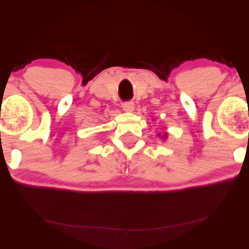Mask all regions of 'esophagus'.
Listing matches in <instances>:
<instances>
[{"instance_id":"1","label":"esophagus","mask_w":249,"mask_h":249,"mask_svg":"<svg viewBox=\"0 0 249 249\" xmlns=\"http://www.w3.org/2000/svg\"><path fill=\"white\" fill-rule=\"evenodd\" d=\"M123 110L126 111V112H132V111L134 110V104L132 102L123 103Z\"/></svg>"}]
</instances>
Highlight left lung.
Returning <instances> with one entry per match:
<instances>
[{
    "mask_svg": "<svg viewBox=\"0 0 249 249\" xmlns=\"http://www.w3.org/2000/svg\"><path fill=\"white\" fill-rule=\"evenodd\" d=\"M158 136H160V134H158ZM165 137H166V133H165L164 136H162V138H165Z\"/></svg>",
    "mask_w": 249,
    "mask_h": 249,
    "instance_id": "1",
    "label": "left lung"
}]
</instances>
